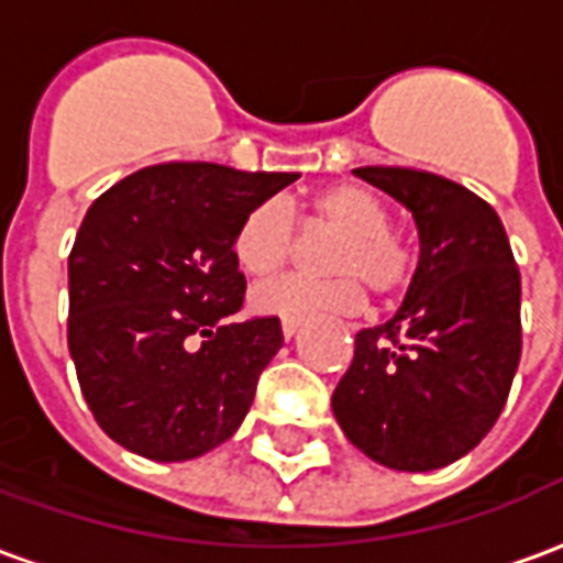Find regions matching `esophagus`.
I'll return each instance as SVG.
<instances>
[{"label":"esophagus","instance_id":"1","mask_svg":"<svg viewBox=\"0 0 563 563\" xmlns=\"http://www.w3.org/2000/svg\"><path fill=\"white\" fill-rule=\"evenodd\" d=\"M283 338H286V341H289V338H295V334H298V329H301V319L298 317H283Z\"/></svg>","mask_w":563,"mask_h":563}]
</instances>
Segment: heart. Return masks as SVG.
Masks as SVG:
<instances>
[{
    "label": "heart",
    "mask_w": 563,
    "mask_h": 563,
    "mask_svg": "<svg viewBox=\"0 0 563 563\" xmlns=\"http://www.w3.org/2000/svg\"><path fill=\"white\" fill-rule=\"evenodd\" d=\"M307 225L338 234L325 256L329 280L283 277L262 283L250 301L258 313L313 317V313H355L365 305V286L374 298L401 295L416 271L410 244L391 232L389 208L358 184H331L307 205ZM295 217L286 201L265 198L246 210L232 241L234 265L246 277H271L292 258Z\"/></svg>",
    "instance_id": "obj_1"
}]
</instances>
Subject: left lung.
Wrapping results in <instances>:
<instances>
[{"mask_svg":"<svg viewBox=\"0 0 563 563\" xmlns=\"http://www.w3.org/2000/svg\"><path fill=\"white\" fill-rule=\"evenodd\" d=\"M355 174L413 213L419 265L386 325L355 334L331 395L350 443L395 471L467 455L507 404L521 358V274L504 222L440 174L365 165Z\"/></svg>","mask_w":563,"mask_h":563,"instance_id":"1","label":"left lung"}]
</instances>
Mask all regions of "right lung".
Wrapping results in <instances>:
<instances>
[{
	"label": "right lung",
	"mask_w": 563,
	"mask_h": 563,
	"mask_svg": "<svg viewBox=\"0 0 563 563\" xmlns=\"http://www.w3.org/2000/svg\"><path fill=\"white\" fill-rule=\"evenodd\" d=\"M292 172L162 162L96 198L68 253V353L104 434L135 455L186 461L241 428L280 319H241L232 241Z\"/></svg>",
	"instance_id": "obj_1"
}]
</instances>
